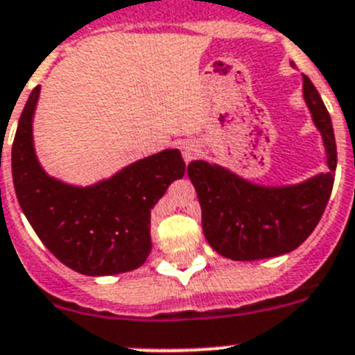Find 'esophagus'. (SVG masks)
Masks as SVG:
<instances>
[{"mask_svg": "<svg viewBox=\"0 0 355 355\" xmlns=\"http://www.w3.org/2000/svg\"><path fill=\"white\" fill-rule=\"evenodd\" d=\"M181 154H183V159L187 163L192 162V159H196L199 154V145L196 144V141L189 140V141H184L183 145H181Z\"/></svg>", "mask_w": 355, "mask_h": 355, "instance_id": "34e87169", "label": "esophagus"}]
</instances>
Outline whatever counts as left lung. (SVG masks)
Returning <instances> with one entry per match:
<instances>
[{
    "label": "left lung",
    "instance_id": "1",
    "mask_svg": "<svg viewBox=\"0 0 355 355\" xmlns=\"http://www.w3.org/2000/svg\"><path fill=\"white\" fill-rule=\"evenodd\" d=\"M295 68V64L291 62ZM304 100L322 135L329 171L286 187L251 183L215 163L196 159L189 178L198 192L202 233L219 255L232 260H260L286 255L314 232L334 184L338 153L334 129L322 96L307 75Z\"/></svg>",
    "mask_w": 355,
    "mask_h": 355
}]
</instances>
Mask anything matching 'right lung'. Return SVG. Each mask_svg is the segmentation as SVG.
Segmentation results:
<instances>
[{
    "label": "right lung",
    "instance_id": "1",
    "mask_svg": "<svg viewBox=\"0 0 355 355\" xmlns=\"http://www.w3.org/2000/svg\"><path fill=\"white\" fill-rule=\"evenodd\" d=\"M41 86L30 93L12 144L17 201L33 232L69 269L107 277L140 268L153 250L150 210L184 175L178 148L127 165L109 180L75 187L44 172L33 148L32 120Z\"/></svg>",
    "mask_w": 355,
    "mask_h": 355
}]
</instances>
